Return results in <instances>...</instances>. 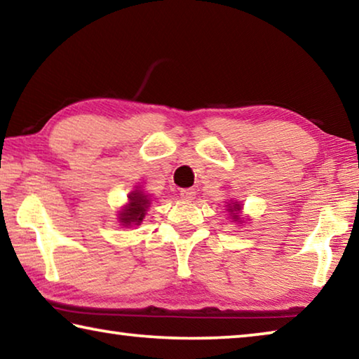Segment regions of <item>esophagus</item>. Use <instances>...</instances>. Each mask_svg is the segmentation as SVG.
I'll return each mask as SVG.
<instances>
[{
	"mask_svg": "<svg viewBox=\"0 0 359 359\" xmlns=\"http://www.w3.org/2000/svg\"><path fill=\"white\" fill-rule=\"evenodd\" d=\"M196 196V191L193 190V188H184V190H180V198L184 199V201H191Z\"/></svg>",
	"mask_w": 359,
	"mask_h": 359,
	"instance_id": "obj_1",
	"label": "esophagus"
}]
</instances>
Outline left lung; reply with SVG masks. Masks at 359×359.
Segmentation results:
<instances>
[{
	"label": "left lung",
	"instance_id": "left-lung-1",
	"mask_svg": "<svg viewBox=\"0 0 359 359\" xmlns=\"http://www.w3.org/2000/svg\"><path fill=\"white\" fill-rule=\"evenodd\" d=\"M229 210H231V212H234V210H236V212H238V210H241V208H239V204H234V205H233V208H231V205H229ZM231 217H234V218H236V220H238V218H239V217H238V215H236V214H234V215H231Z\"/></svg>",
	"mask_w": 359,
	"mask_h": 359
}]
</instances>
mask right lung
Returning <instances> with one entry per match:
<instances>
[{
	"instance_id": "obj_1",
	"label": "right lung",
	"mask_w": 359,
	"mask_h": 359,
	"mask_svg": "<svg viewBox=\"0 0 359 359\" xmlns=\"http://www.w3.org/2000/svg\"><path fill=\"white\" fill-rule=\"evenodd\" d=\"M149 208V199L141 191H133L130 194V205H126L120 214V222L126 224H139L145 217V210Z\"/></svg>"
}]
</instances>
